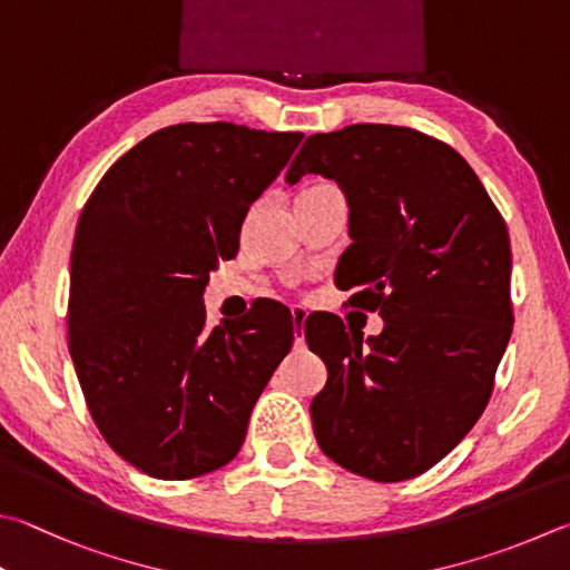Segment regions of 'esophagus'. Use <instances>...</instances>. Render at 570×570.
Segmentation results:
<instances>
[{"label":"esophagus","mask_w":570,"mask_h":570,"mask_svg":"<svg viewBox=\"0 0 570 570\" xmlns=\"http://www.w3.org/2000/svg\"><path fill=\"white\" fill-rule=\"evenodd\" d=\"M304 321H306V312L302 306L292 308V324H294V338L296 344H304Z\"/></svg>","instance_id":"34e87169"}]
</instances>
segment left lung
<instances>
[{"instance_id":"left-lung-1","label":"left lung","mask_w":570,"mask_h":570,"mask_svg":"<svg viewBox=\"0 0 570 570\" xmlns=\"http://www.w3.org/2000/svg\"><path fill=\"white\" fill-rule=\"evenodd\" d=\"M334 179L354 244L336 286L379 312L364 338L328 316L306 334L328 379L312 401L321 451L379 483L436 465L481 419L509 346L511 242L456 149L409 127L351 124L304 141L286 181Z\"/></svg>"}]
</instances>
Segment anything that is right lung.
Masks as SVG:
<instances>
[{
  "mask_svg": "<svg viewBox=\"0 0 570 570\" xmlns=\"http://www.w3.org/2000/svg\"><path fill=\"white\" fill-rule=\"evenodd\" d=\"M302 139L232 121L174 124L114 161L81 209L69 354L99 433L141 473L184 481L229 463L294 344L282 304L206 328L202 296Z\"/></svg>",
  "mask_w": 570,
  "mask_h": 570,
  "instance_id": "obj_1",
  "label": "right lung"
}]
</instances>
